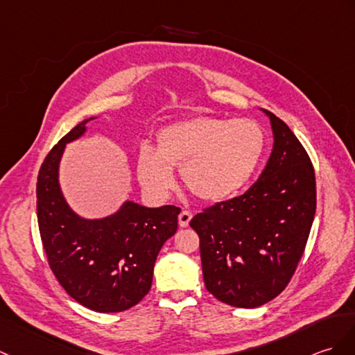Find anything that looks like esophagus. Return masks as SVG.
<instances>
[{"label":"esophagus","mask_w":355,"mask_h":355,"mask_svg":"<svg viewBox=\"0 0 355 355\" xmlns=\"http://www.w3.org/2000/svg\"><path fill=\"white\" fill-rule=\"evenodd\" d=\"M191 219H192V213L191 211H187V210H183L178 215V224H180V227L181 228H186V227H189V222H191Z\"/></svg>","instance_id":"34e87169"}]
</instances>
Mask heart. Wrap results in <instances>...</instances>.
<instances>
[{
    "mask_svg": "<svg viewBox=\"0 0 355 355\" xmlns=\"http://www.w3.org/2000/svg\"><path fill=\"white\" fill-rule=\"evenodd\" d=\"M155 150L142 145L137 178L155 198H166L180 168L196 198L220 202L236 196L257 171L266 146L265 131L252 119L195 116L162 128Z\"/></svg>",
    "mask_w": 355,
    "mask_h": 355,
    "instance_id": "heart-1",
    "label": "heart"
}]
</instances>
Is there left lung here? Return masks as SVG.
I'll list each match as a JSON object with an SVG mask.
<instances>
[{
    "label": "left lung",
    "instance_id": "1",
    "mask_svg": "<svg viewBox=\"0 0 355 355\" xmlns=\"http://www.w3.org/2000/svg\"><path fill=\"white\" fill-rule=\"evenodd\" d=\"M274 145L260 178L242 196L192 218L200 236L202 277L216 300L255 309L284 291L306 248L316 211L309 154L274 113Z\"/></svg>",
    "mask_w": 355,
    "mask_h": 355
}]
</instances>
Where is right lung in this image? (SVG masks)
I'll return each mask as SVG.
<instances>
[{
	"label": "right lung",
	"instance_id": "1",
	"mask_svg": "<svg viewBox=\"0 0 355 355\" xmlns=\"http://www.w3.org/2000/svg\"><path fill=\"white\" fill-rule=\"evenodd\" d=\"M90 116L46 155L37 178V222L55 278L73 300L98 313L128 310L150 292L155 259L178 227L181 209L125 200L112 215L83 218L66 201L60 163L66 145L86 135Z\"/></svg>",
	"mask_w": 355,
	"mask_h": 355
}]
</instances>
